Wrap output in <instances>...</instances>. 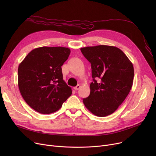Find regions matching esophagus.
Wrapping results in <instances>:
<instances>
[{
    "instance_id": "obj_1",
    "label": "esophagus",
    "mask_w": 156,
    "mask_h": 156,
    "mask_svg": "<svg viewBox=\"0 0 156 156\" xmlns=\"http://www.w3.org/2000/svg\"><path fill=\"white\" fill-rule=\"evenodd\" d=\"M80 87H81V86L80 85H78L75 87H74V89H75V90H79L80 88Z\"/></svg>"
}]
</instances>
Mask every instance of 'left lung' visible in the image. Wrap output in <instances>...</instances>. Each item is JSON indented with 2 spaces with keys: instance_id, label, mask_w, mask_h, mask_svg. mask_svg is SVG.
Returning <instances> with one entry per match:
<instances>
[{
  "instance_id": "obj_1",
  "label": "left lung",
  "mask_w": 156,
  "mask_h": 156,
  "mask_svg": "<svg viewBox=\"0 0 156 156\" xmlns=\"http://www.w3.org/2000/svg\"><path fill=\"white\" fill-rule=\"evenodd\" d=\"M80 50L90 62L93 82L83 104L94 115L105 117L123 102L133 85L134 69L126 54L116 47L97 45Z\"/></svg>"
}]
</instances>
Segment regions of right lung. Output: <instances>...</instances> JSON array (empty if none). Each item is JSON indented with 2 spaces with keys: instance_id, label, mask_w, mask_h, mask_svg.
<instances>
[{
  "instance_id": "1",
  "label": "right lung",
  "mask_w": 156,
  "mask_h": 156,
  "mask_svg": "<svg viewBox=\"0 0 156 156\" xmlns=\"http://www.w3.org/2000/svg\"><path fill=\"white\" fill-rule=\"evenodd\" d=\"M69 48L41 47L32 50L20 64L18 87L27 104L41 114L58 111L71 95L62 78L61 66L70 54Z\"/></svg>"
}]
</instances>
